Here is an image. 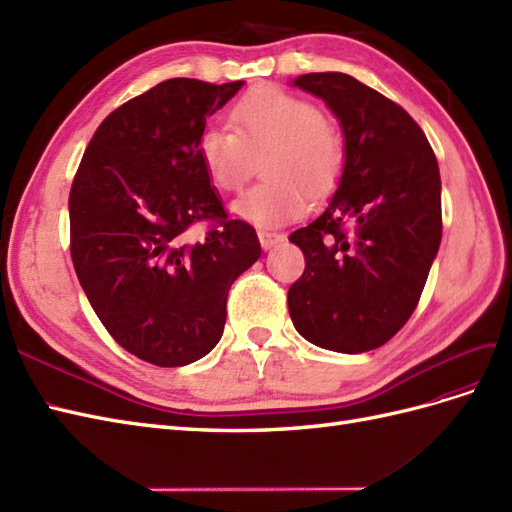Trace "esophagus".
Returning <instances> with one entry per match:
<instances>
[{
  "mask_svg": "<svg viewBox=\"0 0 512 512\" xmlns=\"http://www.w3.org/2000/svg\"><path fill=\"white\" fill-rule=\"evenodd\" d=\"M257 238L261 242V248H266V251H270V248H274L277 244H281L285 238L281 233H274V231H257Z\"/></svg>",
  "mask_w": 512,
  "mask_h": 512,
  "instance_id": "obj_1",
  "label": "esophagus"
}]
</instances>
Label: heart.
Listing matches in <instances>:
<instances>
[{"label": "heart", "mask_w": 512, "mask_h": 512, "mask_svg": "<svg viewBox=\"0 0 512 512\" xmlns=\"http://www.w3.org/2000/svg\"><path fill=\"white\" fill-rule=\"evenodd\" d=\"M231 127H207L199 138L205 173L220 190H240L257 157L268 181L248 188L231 212L257 227H279L305 216L309 190H329L342 173L344 144L313 103L287 90L261 86L231 110Z\"/></svg>", "instance_id": "b5f03b06"}]
</instances>
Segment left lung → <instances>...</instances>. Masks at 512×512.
<instances>
[{
    "mask_svg": "<svg viewBox=\"0 0 512 512\" xmlns=\"http://www.w3.org/2000/svg\"><path fill=\"white\" fill-rule=\"evenodd\" d=\"M344 131V170L324 212L290 235L305 272L287 292L296 331L359 355L415 311L441 244V177L424 131L398 103L346 73L292 82Z\"/></svg>",
    "mask_w": 512,
    "mask_h": 512,
    "instance_id": "obj_1",
    "label": "left lung"
}]
</instances>
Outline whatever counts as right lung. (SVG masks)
Instances as JSON below:
<instances>
[{"mask_svg": "<svg viewBox=\"0 0 512 512\" xmlns=\"http://www.w3.org/2000/svg\"><path fill=\"white\" fill-rule=\"evenodd\" d=\"M244 82L175 77L99 125L71 186V259L90 307L138 359L179 368L220 342L233 281L261 255L255 229L229 220L199 138ZM215 225L201 241L196 221Z\"/></svg>", "mask_w": 512, "mask_h": 512, "instance_id": "1", "label": "right lung"}]
</instances>
